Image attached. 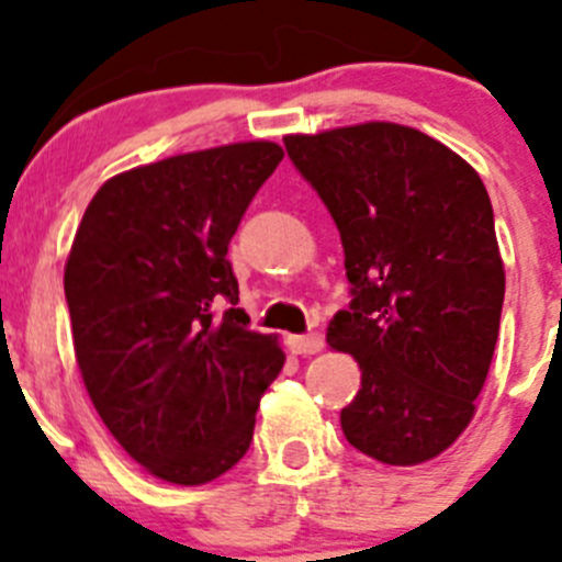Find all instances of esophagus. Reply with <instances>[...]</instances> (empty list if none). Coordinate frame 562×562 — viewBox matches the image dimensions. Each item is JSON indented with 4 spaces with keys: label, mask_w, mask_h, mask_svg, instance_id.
Returning a JSON list of instances; mask_svg holds the SVG:
<instances>
[{
    "label": "esophagus",
    "mask_w": 562,
    "mask_h": 562,
    "mask_svg": "<svg viewBox=\"0 0 562 562\" xmlns=\"http://www.w3.org/2000/svg\"><path fill=\"white\" fill-rule=\"evenodd\" d=\"M288 348L299 356H310L317 353L323 348V334L321 331H310V334H293L288 337Z\"/></svg>",
    "instance_id": "1"
}]
</instances>
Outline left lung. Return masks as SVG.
<instances>
[{
	"instance_id": "1",
	"label": "left lung",
	"mask_w": 562,
	"mask_h": 562,
	"mask_svg": "<svg viewBox=\"0 0 562 562\" xmlns=\"http://www.w3.org/2000/svg\"><path fill=\"white\" fill-rule=\"evenodd\" d=\"M285 151L345 249L350 304L326 331L361 367L345 438L378 462H427L473 418L501 328L506 274L484 181L391 122L288 135Z\"/></svg>"
}]
</instances>
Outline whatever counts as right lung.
<instances>
[{
  "label": "right lung",
  "instance_id": "1",
  "mask_svg": "<svg viewBox=\"0 0 562 562\" xmlns=\"http://www.w3.org/2000/svg\"><path fill=\"white\" fill-rule=\"evenodd\" d=\"M269 140L168 157L108 179L65 266L78 370L122 449L171 484H206L247 454L280 375L249 331L228 245L280 166Z\"/></svg>",
  "mask_w": 562,
  "mask_h": 562
}]
</instances>
